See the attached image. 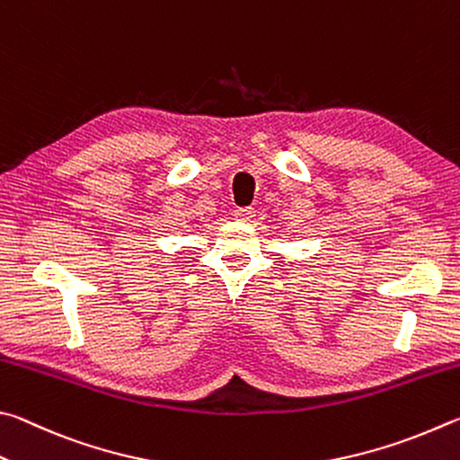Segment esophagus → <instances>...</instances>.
Returning a JSON list of instances; mask_svg holds the SVG:
<instances>
[{"label": "esophagus", "mask_w": 460, "mask_h": 460, "mask_svg": "<svg viewBox=\"0 0 460 460\" xmlns=\"http://www.w3.org/2000/svg\"><path fill=\"white\" fill-rule=\"evenodd\" d=\"M234 216H236V220H240V222H251L254 217V209L252 208H238Z\"/></svg>", "instance_id": "1"}]
</instances>
